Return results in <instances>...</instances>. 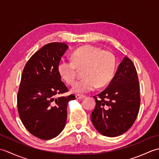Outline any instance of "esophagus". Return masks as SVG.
Here are the masks:
<instances>
[{"label": "esophagus", "instance_id": "esophagus-1", "mask_svg": "<svg viewBox=\"0 0 159 159\" xmlns=\"http://www.w3.org/2000/svg\"><path fill=\"white\" fill-rule=\"evenodd\" d=\"M76 99H83L85 98V96H83V95H80V94H76Z\"/></svg>", "mask_w": 159, "mask_h": 159}]
</instances>
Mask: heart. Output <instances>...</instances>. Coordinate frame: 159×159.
<instances>
[{
	"instance_id": "obj_1",
	"label": "heart",
	"mask_w": 159,
	"mask_h": 159,
	"mask_svg": "<svg viewBox=\"0 0 159 159\" xmlns=\"http://www.w3.org/2000/svg\"><path fill=\"white\" fill-rule=\"evenodd\" d=\"M72 60L61 59L57 69L61 79L72 85L75 81L78 69H83V79L72 87L76 93H87L98 87L107 85L112 80L116 71V59L112 53L96 46L87 45L74 50Z\"/></svg>"
}]
</instances>
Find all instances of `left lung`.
I'll use <instances>...</instances> for the list:
<instances>
[{"label": "left lung", "mask_w": 159, "mask_h": 159, "mask_svg": "<svg viewBox=\"0 0 159 159\" xmlns=\"http://www.w3.org/2000/svg\"><path fill=\"white\" fill-rule=\"evenodd\" d=\"M97 96L91 119L100 133L117 137L133 126L141 98L137 70L129 58L124 57L109 85Z\"/></svg>", "instance_id": "left-lung-1"}]
</instances>
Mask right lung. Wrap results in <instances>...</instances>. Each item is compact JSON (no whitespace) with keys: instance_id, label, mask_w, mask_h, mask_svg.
Wrapping results in <instances>:
<instances>
[{"instance_id":"1","label":"right lung","mask_w":159,"mask_h":159,"mask_svg":"<svg viewBox=\"0 0 159 159\" xmlns=\"http://www.w3.org/2000/svg\"><path fill=\"white\" fill-rule=\"evenodd\" d=\"M68 48L65 43L43 46L26 63L17 104L19 116L30 133L43 140L58 136L67 120V107L75 96L55 98L68 91L58 72V63Z\"/></svg>"}]
</instances>
